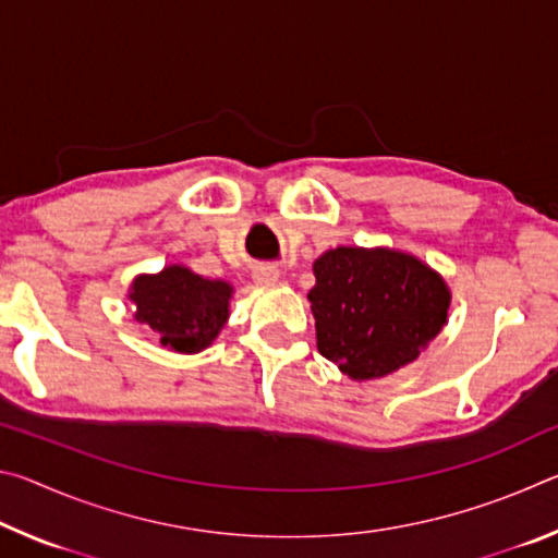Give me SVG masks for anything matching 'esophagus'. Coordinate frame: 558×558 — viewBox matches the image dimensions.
<instances>
[{
  "instance_id": "34e87169",
  "label": "esophagus",
  "mask_w": 558,
  "mask_h": 558,
  "mask_svg": "<svg viewBox=\"0 0 558 558\" xmlns=\"http://www.w3.org/2000/svg\"><path fill=\"white\" fill-rule=\"evenodd\" d=\"M280 278V270L276 266H258L253 270V282H256L258 288H268L272 282H278Z\"/></svg>"
}]
</instances>
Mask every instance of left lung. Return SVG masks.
I'll return each mask as SVG.
<instances>
[{
    "label": "left lung",
    "instance_id": "obj_1",
    "mask_svg": "<svg viewBox=\"0 0 558 558\" xmlns=\"http://www.w3.org/2000/svg\"><path fill=\"white\" fill-rule=\"evenodd\" d=\"M313 272L307 300L317 349L354 381L415 362L448 323V282L413 253L337 245L313 263Z\"/></svg>",
    "mask_w": 558,
    "mask_h": 558
}]
</instances>
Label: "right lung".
<instances>
[{
  "label": "right lung",
  "instance_id": "obj_1",
  "mask_svg": "<svg viewBox=\"0 0 558 558\" xmlns=\"http://www.w3.org/2000/svg\"><path fill=\"white\" fill-rule=\"evenodd\" d=\"M233 286L221 278H204L182 263L159 272H140L128 288L140 325L169 352L199 354L214 344L231 315Z\"/></svg>",
  "mask_w": 558,
  "mask_h": 558
}]
</instances>
